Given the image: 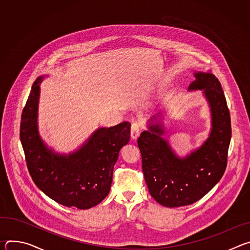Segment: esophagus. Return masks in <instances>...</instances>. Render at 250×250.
<instances>
[{"label":"esophagus","instance_id":"esophagus-1","mask_svg":"<svg viewBox=\"0 0 250 250\" xmlns=\"http://www.w3.org/2000/svg\"><path fill=\"white\" fill-rule=\"evenodd\" d=\"M140 133V126L139 124L137 123H133L131 125V128H130V136L132 139H136L139 136Z\"/></svg>","mask_w":250,"mask_h":250}]
</instances>
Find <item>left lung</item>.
I'll list each match as a JSON object with an SVG mask.
<instances>
[{
  "instance_id": "8db88e82",
  "label": "left lung",
  "mask_w": 250,
  "mask_h": 250,
  "mask_svg": "<svg viewBox=\"0 0 250 250\" xmlns=\"http://www.w3.org/2000/svg\"><path fill=\"white\" fill-rule=\"evenodd\" d=\"M188 91H202L210 113V130L203 145L184 157L176 154L164 135V112L147 122L137 145L148 191L157 203L176 208L194 204L223 177L231 138L230 116L220 81L211 73L195 72Z\"/></svg>"
}]
</instances>
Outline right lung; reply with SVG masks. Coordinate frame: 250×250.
Segmentation results:
<instances>
[{
  "mask_svg": "<svg viewBox=\"0 0 250 250\" xmlns=\"http://www.w3.org/2000/svg\"><path fill=\"white\" fill-rule=\"evenodd\" d=\"M34 81L21 114V141L34 184L56 203L87 209L100 204L111 190L120 150L130 137V124L97 128L83 145L69 153L48 146L39 131L41 83Z\"/></svg>",
  "mask_w": 250,
  "mask_h": 250,
  "instance_id": "right-lung-1",
  "label": "right lung"
}]
</instances>
